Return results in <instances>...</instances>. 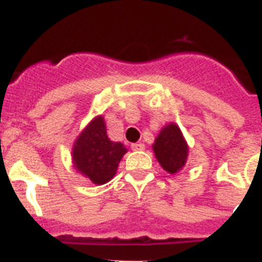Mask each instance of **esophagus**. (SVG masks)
<instances>
[{"mask_svg": "<svg viewBox=\"0 0 262 262\" xmlns=\"http://www.w3.org/2000/svg\"><path fill=\"white\" fill-rule=\"evenodd\" d=\"M131 148L135 150V151H141V150H144V144L141 143V142L139 143H133L131 144Z\"/></svg>", "mask_w": 262, "mask_h": 262, "instance_id": "1", "label": "esophagus"}]
</instances>
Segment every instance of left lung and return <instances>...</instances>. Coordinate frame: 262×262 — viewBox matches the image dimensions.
<instances>
[{
  "instance_id": "left-lung-1",
  "label": "left lung",
  "mask_w": 262,
  "mask_h": 262,
  "mask_svg": "<svg viewBox=\"0 0 262 262\" xmlns=\"http://www.w3.org/2000/svg\"><path fill=\"white\" fill-rule=\"evenodd\" d=\"M152 150L160 165L170 174H176L184 167L188 158V144L181 129L174 123L165 125L156 138Z\"/></svg>"
}]
</instances>
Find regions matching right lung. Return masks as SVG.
Segmentation results:
<instances>
[{"instance_id":"add662e5","label":"right lung","mask_w":262,"mask_h":262,"mask_svg":"<svg viewBox=\"0 0 262 262\" xmlns=\"http://www.w3.org/2000/svg\"><path fill=\"white\" fill-rule=\"evenodd\" d=\"M125 152L124 144L112 142L108 138L104 118L97 116L74 142L73 164L92 183L102 185L114 179Z\"/></svg>"}]
</instances>
